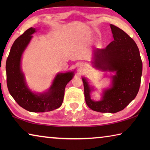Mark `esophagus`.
Returning <instances> with one entry per match:
<instances>
[{"label":"esophagus","instance_id":"34e87169","mask_svg":"<svg viewBox=\"0 0 150 150\" xmlns=\"http://www.w3.org/2000/svg\"><path fill=\"white\" fill-rule=\"evenodd\" d=\"M85 65L83 64V63H79V65H77V68H78L79 69H80V70H83V69H85Z\"/></svg>","mask_w":150,"mask_h":150}]
</instances>
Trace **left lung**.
<instances>
[{
	"instance_id": "obj_1",
	"label": "left lung",
	"mask_w": 150,
	"mask_h": 150,
	"mask_svg": "<svg viewBox=\"0 0 150 150\" xmlns=\"http://www.w3.org/2000/svg\"><path fill=\"white\" fill-rule=\"evenodd\" d=\"M110 28L114 40L103 49L94 52L96 67L115 71L112 86L105 91L102 100L91 99V88L83 78L85 102L93 110L116 113L123 110L133 100L140 86L142 62L136 42L122 30L113 24Z\"/></svg>"
}]
</instances>
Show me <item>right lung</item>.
<instances>
[{"instance_id":"add662e5","label":"right lung","mask_w":150,"mask_h":150,"mask_svg":"<svg viewBox=\"0 0 150 150\" xmlns=\"http://www.w3.org/2000/svg\"><path fill=\"white\" fill-rule=\"evenodd\" d=\"M35 28L26 30L12 44L6 63V82L9 93L18 105L26 110L44 112L54 110L62 105L65 86L73 77V72L59 73L47 93L35 94L26 84L20 68L22 53L32 38Z\"/></svg>"}]
</instances>
